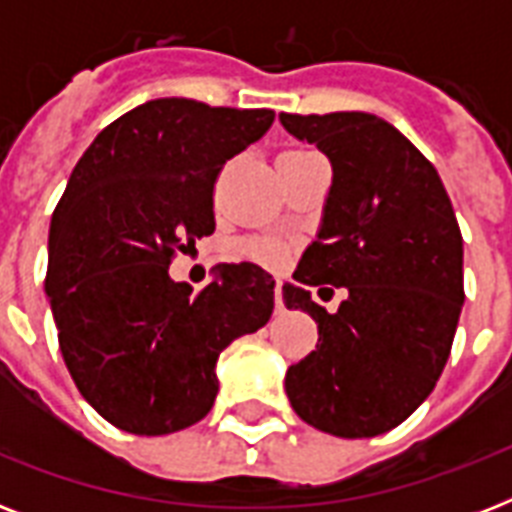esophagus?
<instances>
[{
    "instance_id": "esophagus-1",
    "label": "esophagus",
    "mask_w": 512,
    "mask_h": 512,
    "mask_svg": "<svg viewBox=\"0 0 512 512\" xmlns=\"http://www.w3.org/2000/svg\"><path fill=\"white\" fill-rule=\"evenodd\" d=\"M273 297H276V313H284L287 308H284V297H281V281H276V289H273Z\"/></svg>"
}]
</instances>
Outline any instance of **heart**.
Segmentation results:
<instances>
[{
	"label": "heart",
	"mask_w": 512,
	"mask_h": 512,
	"mask_svg": "<svg viewBox=\"0 0 512 512\" xmlns=\"http://www.w3.org/2000/svg\"><path fill=\"white\" fill-rule=\"evenodd\" d=\"M249 255L257 257L260 263L276 265L284 260V255H287V247H284V244H279V241L263 239V241H255V244H249Z\"/></svg>",
	"instance_id": "heart-1"
}]
</instances>
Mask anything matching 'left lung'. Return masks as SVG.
Segmentation results:
<instances>
[{"label": "left lung", "mask_w": 512, "mask_h": 512, "mask_svg": "<svg viewBox=\"0 0 512 512\" xmlns=\"http://www.w3.org/2000/svg\"><path fill=\"white\" fill-rule=\"evenodd\" d=\"M332 162L324 225L284 284V305L319 324V345L287 369L300 420L340 438L396 428L430 396L460 321L462 233L436 167L361 111L279 114ZM349 289L337 314L308 286Z\"/></svg>", "instance_id": "1"}]
</instances>
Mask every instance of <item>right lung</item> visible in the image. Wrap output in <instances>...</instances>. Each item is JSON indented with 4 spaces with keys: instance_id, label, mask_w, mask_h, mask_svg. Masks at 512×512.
Wrapping results in <instances>:
<instances>
[{
    "instance_id": "obj_1",
    "label": "right lung",
    "mask_w": 512,
    "mask_h": 512,
    "mask_svg": "<svg viewBox=\"0 0 512 512\" xmlns=\"http://www.w3.org/2000/svg\"><path fill=\"white\" fill-rule=\"evenodd\" d=\"M271 108L159 98L111 122L76 162L52 212L44 292L68 372L87 404L135 436L199 422L215 364L273 313V279L223 265L193 292L177 252L215 231L223 164L271 127Z\"/></svg>"
}]
</instances>
